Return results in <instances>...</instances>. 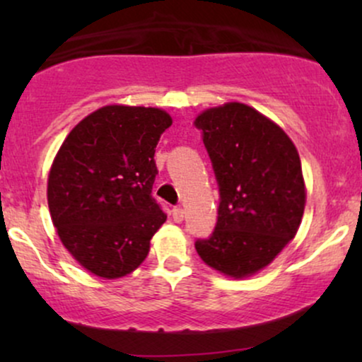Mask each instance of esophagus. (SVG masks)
<instances>
[{"label": "esophagus", "mask_w": 362, "mask_h": 362, "mask_svg": "<svg viewBox=\"0 0 362 362\" xmlns=\"http://www.w3.org/2000/svg\"><path fill=\"white\" fill-rule=\"evenodd\" d=\"M172 216H173V221L182 223V221H184V209H182L180 206H175L172 209Z\"/></svg>", "instance_id": "obj_1"}]
</instances>
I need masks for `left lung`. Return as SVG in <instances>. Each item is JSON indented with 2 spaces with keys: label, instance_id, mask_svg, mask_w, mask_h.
Here are the masks:
<instances>
[{
  "label": "left lung",
  "instance_id": "8db88e82",
  "mask_svg": "<svg viewBox=\"0 0 362 362\" xmlns=\"http://www.w3.org/2000/svg\"><path fill=\"white\" fill-rule=\"evenodd\" d=\"M195 127L219 189L218 221L209 238L195 240V250L226 276H252L300 228L306 199L300 155L279 126L238 102L202 112Z\"/></svg>",
  "mask_w": 362,
  "mask_h": 362
}]
</instances>
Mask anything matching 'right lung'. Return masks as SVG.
Listing matches in <instances>:
<instances>
[{
	"label": "right lung",
	"instance_id": "obj_1",
	"mask_svg": "<svg viewBox=\"0 0 362 362\" xmlns=\"http://www.w3.org/2000/svg\"><path fill=\"white\" fill-rule=\"evenodd\" d=\"M170 126L172 117L160 109L107 105L83 119L57 151L47 184L52 223L95 276L134 271L167 221L151 190L155 148Z\"/></svg>",
	"mask_w": 362,
	"mask_h": 362
}]
</instances>
